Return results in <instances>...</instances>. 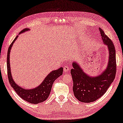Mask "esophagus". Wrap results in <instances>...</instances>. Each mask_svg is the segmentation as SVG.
I'll return each instance as SVG.
<instances>
[{
	"label": "esophagus",
	"instance_id": "esophagus-1",
	"mask_svg": "<svg viewBox=\"0 0 123 123\" xmlns=\"http://www.w3.org/2000/svg\"><path fill=\"white\" fill-rule=\"evenodd\" d=\"M68 70H70V67L67 66H64V67H63L64 71L67 72V71H68Z\"/></svg>",
	"mask_w": 123,
	"mask_h": 123
}]
</instances>
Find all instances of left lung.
Instances as JSON below:
<instances>
[{
  "mask_svg": "<svg viewBox=\"0 0 123 123\" xmlns=\"http://www.w3.org/2000/svg\"><path fill=\"white\" fill-rule=\"evenodd\" d=\"M99 30L103 42L108 46L109 53L106 70L96 77L89 76L83 71L78 63L73 62V68L71 70L74 95L82 103H91L101 98L106 92L115 77L117 62L115 47L103 29L99 28Z\"/></svg>",
  "mask_w": 123,
  "mask_h": 123,
  "instance_id": "1",
  "label": "left lung"
}]
</instances>
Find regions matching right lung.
Segmentation results:
<instances>
[{
    "instance_id": "add662e5",
    "label": "right lung",
    "mask_w": 123,
    "mask_h": 123,
    "mask_svg": "<svg viewBox=\"0 0 123 123\" xmlns=\"http://www.w3.org/2000/svg\"><path fill=\"white\" fill-rule=\"evenodd\" d=\"M29 30V29H25L22 30L19 33L25 32V31ZM18 36H17L14 41L10 45L8 50L7 53V70H8V78L9 80L10 85L13 88L17 94L24 100L31 104H37L42 103L48 98L51 92L52 85L56 79L62 75L63 68H60L58 70L52 71L48 74L40 85L33 89H25L15 84L12 78L11 72H10L9 55L10 49L14 42L16 40Z\"/></svg>"
}]
</instances>
